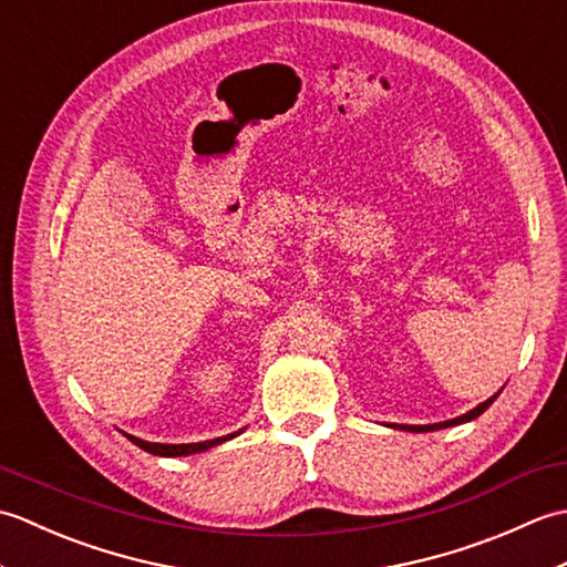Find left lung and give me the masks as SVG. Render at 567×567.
<instances>
[{"mask_svg": "<svg viewBox=\"0 0 567 567\" xmlns=\"http://www.w3.org/2000/svg\"><path fill=\"white\" fill-rule=\"evenodd\" d=\"M499 392H502V390H499ZM499 392H497V394H492L489 400H485L483 404H477L475 409H470L467 414H461V416L449 419V421H439V424H384V426H390V429H400V431H412V433H429V431L449 429V426H457V424H467V421H473V419H477V416L483 414V412H487V406L497 400Z\"/></svg>", "mask_w": 567, "mask_h": 567, "instance_id": "left-lung-1", "label": "left lung"}]
</instances>
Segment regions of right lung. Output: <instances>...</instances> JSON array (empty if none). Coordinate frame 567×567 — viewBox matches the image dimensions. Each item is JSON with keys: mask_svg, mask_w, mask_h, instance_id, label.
Masks as SVG:
<instances>
[{"mask_svg": "<svg viewBox=\"0 0 567 567\" xmlns=\"http://www.w3.org/2000/svg\"><path fill=\"white\" fill-rule=\"evenodd\" d=\"M238 433H244V429H238L234 433H226V436H219V439H212V441H199V443H151V441H143V439H136L131 436V433H124V436L136 443L138 449H143L146 453H153V455H161V457H183V455H195V453H204L214 449V445L219 443H226L236 439Z\"/></svg>", "mask_w": 567, "mask_h": 567, "instance_id": "add662e5", "label": "right lung"}]
</instances>
